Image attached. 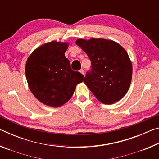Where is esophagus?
I'll list each match as a JSON object with an SVG mask.
<instances>
[{
	"instance_id": "obj_1",
	"label": "esophagus",
	"mask_w": 159,
	"mask_h": 159,
	"mask_svg": "<svg viewBox=\"0 0 159 159\" xmlns=\"http://www.w3.org/2000/svg\"><path fill=\"white\" fill-rule=\"evenodd\" d=\"M80 73H81V74L83 75V76H85V72H84V70H83V69H80Z\"/></svg>"
}]
</instances>
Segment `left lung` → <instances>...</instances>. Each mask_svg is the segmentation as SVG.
I'll return each mask as SVG.
<instances>
[{
    "instance_id": "1",
    "label": "left lung",
    "mask_w": 159,
    "mask_h": 159,
    "mask_svg": "<svg viewBox=\"0 0 159 159\" xmlns=\"http://www.w3.org/2000/svg\"><path fill=\"white\" fill-rule=\"evenodd\" d=\"M92 63L84 83L102 103L111 104L119 101L130 88L133 66L128 52L111 40L91 38L76 41Z\"/></svg>"
}]
</instances>
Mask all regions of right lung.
I'll return each mask as SVG.
<instances>
[{"label":"right lung","instance_id":"add662e5","mask_svg":"<svg viewBox=\"0 0 159 159\" xmlns=\"http://www.w3.org/2000/svg\"><path fill=\"white\" fill-rule=\"evenodd\" d=\"M68 42L52 41L38 47L26 60V78L31 92L45 105L59 107L68 102L84 76L72 71L65 57Z\"/></svg>","mask_w":159,"mask_h":159}]
</instances>
